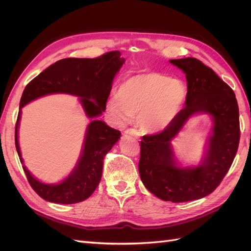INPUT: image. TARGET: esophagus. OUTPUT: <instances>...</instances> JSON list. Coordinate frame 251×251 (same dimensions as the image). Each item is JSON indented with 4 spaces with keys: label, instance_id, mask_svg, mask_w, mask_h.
Masks as SVG:
<instances>
[{
    "label": "esophagus",
    "instance_id": "esophagus-1",
    "mask_svg": "<svg viewBox=\"0 0 251 251\" xmlns=\"http://www.w3.org/2000/svg\"><path fill=\"white\" fill-rule=\"evenodd\" d=\"M125 135L133 136V137H135V138L140 137V133L137 130H135V128H127V130L125 131Z\"/></svg>",
    "mask_w": 251,
    "mask_h": 251
}]
</instances>
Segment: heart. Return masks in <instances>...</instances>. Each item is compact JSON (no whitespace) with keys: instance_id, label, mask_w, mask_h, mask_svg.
<instances>
[{"instance_id":"obj_1","label":"heart","mask_w":251,"mask_h":251,"mask_svg":"<svg viewBox=\"0 0 251 251\" xmlns=\"http://www.w3.org/2000/svg\"><path fill=\"white\" fill-rule=\"evenodd\" d=\"M184 82L161 74H136L126 78L118 88V96L110 97L107 110L116 125H124L137 115L141 130L156 133L168 127L185 102Z\"/></svg>"}]
</instances>
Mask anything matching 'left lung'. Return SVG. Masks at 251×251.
Returning a JSON list of instances; mask_svg holds the SVG:
<instances>
[{
  "instance_id": "1",
  "label": "left lung",
  "mask_w": 251,
  "mask_h": 251,
  "mask_svg": "<svg viewBox=\"0 0 251 251\" xmlns=\"http://www.w3.org/2000/svg\"><path fill=\"white\" fill-rule=\"evenodd\" d=\"M185 73V107L164 130L146 135L140 141L138 164L142 183L159 199L174 203L204 198L221 183L230 169L240 141L239 107L232 89L199 59H171ZM207 112L213 118V134L201 164L179 168L171 140L195 113Z\"/></svg>"
}]
</instances>
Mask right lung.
<instances>
[{
  "label": "right lung",
  "mask_w": 251,
  "mask_h": 251,
  "mask_svg": "<svg viewBox=\"0 0 251 251\" xmlns=\"http://www.w3.org/2000/svg\"><path fill=\"white\" fill-rule=\"evenodd\" d=\"M119 51L104 53L96 58H64L52 64L26 86L23 92L16 125V148L24 164L19 146L21 110L41 96L67 93L78 96L87 116L94 118L105 111L112 82L125 58ZM121 133L102 120H92L87 127L82 153L75 169L58 184H46L35 179L23 165L29 184L44 200L74 204L88 199L98 186L102 175L103 158L113 148Z\"/></svg>",
  "instance_id": "1"
}]
</instances>
